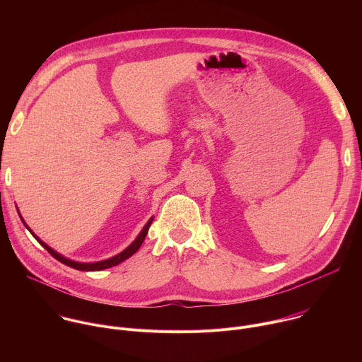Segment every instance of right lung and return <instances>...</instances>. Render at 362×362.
<instances>
[{
  "instance_id": "right-lung-1",
  "label": "right lung",
  "mask_w": 362,
  "mask_h": 362,
  "mask_svg": "<svg viewBox=\"0 0 362 362\" xmlns=\"http://www.w3.org/2000/svg\"><path fill=\"white\" fill-rule=\"evenodd\" d=\"M151 222H153V218L146 223V226H144L143 230L139 233V236L136 238V240H134L129 247H126L123 252H120L119 255L110 257V259L94 262V264H80V262L70 261V259H67V257L62 256L60 253H57L56 250L51 249L49 246H47V245H45L42 240H40L37 236H34V238L44 246V249H47V252H48L51 256L56 257L57 261H60L62 264H64V265H67V267H70V268H74V269H78V271H103V269H107V268H112V267L119 265L120 262L126 261L127 257H130L133 253H136V252L139 250V247L141 246V243H143V240H144V238H146V235H147V230H148ZM25 226H27V225H25ZM27 228H28V226H27ZM28 230H30V229H28ZM30 232H31V230H30ZM31 233H33V232H31ZM33 235H34V233H33Z\"/></svg>"
}]
</instances>
